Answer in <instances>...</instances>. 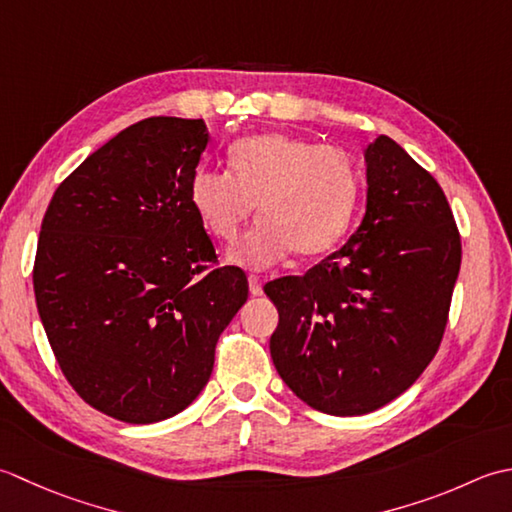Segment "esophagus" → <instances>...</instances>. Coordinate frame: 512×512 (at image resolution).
<instances>
[{
    "label": "esophagus",
    "instance_id": "obj_1",
    "mask_svg": "<svg viewBox=\"0 0 512 512\" xmlns=\"http://www.w3.org/2000/svg\"><path fill=\"white\" fill-rule=\"evenodd\" d=\"M249 291H252L254 296L263 294V278L256 276V274H249Z\"/></svg>",
    "mask_w": 512,
    "mask_h": 512
}]
</instances>
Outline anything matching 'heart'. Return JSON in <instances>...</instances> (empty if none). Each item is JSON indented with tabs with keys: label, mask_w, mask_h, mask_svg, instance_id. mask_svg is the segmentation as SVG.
<instances>
[{
	"label": "heart",
	"mask_w": 512,
	"mask_h": 512,
	"mask_svg": "<svg viewBox=\"0 0 512 512\" xmlns=\"http://www.w3.org/2000/svg\"><path fill=\"white\" fill-rule=\"evenodd\" d=\"M360 194L356 163L342 148L267 132L236 141L229 172L198 168L190 203L207 232L234 243L249 218H263L229 258L263 269L296 252L320 258L347 234Z\"/></svg>",
	"instance_id": "b5f03b06"
}]
</instances>
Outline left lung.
Listing matches in <instances>:
<instances>
[{
  "label": "left lung",
  "mask_w": 512,
  "mask_h": 512,
  "mask_svg": "<svg viewBox=\"0 0 512 512\" xmlns=\"http://www.w3.org/2000/svg\"><path fill=\"white\" fill-rule=\"evenodd\" d=\"M364 159L356 234L305 276L265 285L280 378L311 409L342 417L389 404L429 367L462 265L460 229L431 172L384 134Z\"/></svg>",
  "instance_id": "8db88e82"
}]
</instances>
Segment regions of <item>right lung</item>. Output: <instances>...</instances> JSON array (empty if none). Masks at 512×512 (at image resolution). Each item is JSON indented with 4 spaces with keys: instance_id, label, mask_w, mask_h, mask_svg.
<instances>
[{
    "instance_id": "add662e5",
    "label": "right lung",
    "mask_w": 512,
    "mask_h": 512,
    "mask_svg": "<svg viewBox=\"0 0 512 512\" xmlns=\"http://www.w3.org/2000/svg\"><path fill=\"white\" fill-rule=\"evenodd\" d=\"M207 139L203 119L134 123L61 181L41 221L39 318L70 387L114 420L190 406L249 294L190 203Z\"/></svg>"
}]
</instances>
